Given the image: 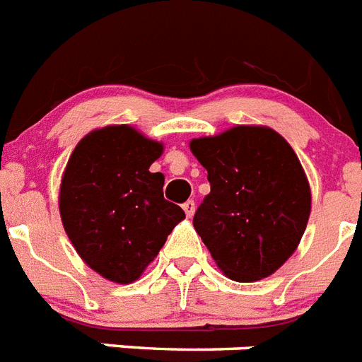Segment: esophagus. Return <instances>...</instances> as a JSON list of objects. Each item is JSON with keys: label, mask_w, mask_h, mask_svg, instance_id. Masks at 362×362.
Returning <instances> with one entry per match:
<instances>
[{"label": "esophagus", "mask_w": 362, "mask_h": 362, "mask_svg": "<svg viewBox=\"0 0 362 362\" xmlns=\"http://www.w3.org/2000/svg\"><path fill=\"white\" fill-rule=\"evenodd\" d=\"M183 211H185V214L188 216V218H192L194 212H196V203H194V202H187L183 205Z\"/></svg>", "instance_id": "34e87169"}]
</instances>
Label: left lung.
Wrapping results in <instances>:
<instances>
[{
    "instance_id": "8db88e82",
    "label": "left lung",
    "mask_w": 362,
    "mask_h": 362,
    "mask_svg": "<svg viewBox=\"0 0 362 362\" xmlns=\"http://www.w3.org/2000/svg\"><path fill=\"white\" fill-rule=\"evenodd\" d=\"M211 194L194 228L225 276L256 282L296 251L311 212V188L295 150L273 128L238 124L190 141Z\"/></svg>"
}]
</instances>
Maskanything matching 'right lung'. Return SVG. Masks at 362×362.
I'll use <instances>...</instances> for the list:
<instances>
[{
	"instance_id": "1",
	"label": "right lung",
	"mask_w": 362,
	"mask_h": 362,
	"mask_svg": "<svg viewBox=\"0 0 362 362\" xmlns=\"http://www.w3.org/2000/svg\"><path fill=\"white\" fill-rule=\"evenodd\" d=\"M160 156L163 143L110 124L80 139L62 174V225L84 264L110 282L141 278L185 219L163 197L165 175L150 172Z\"/></svg>"
}]
</instances>
